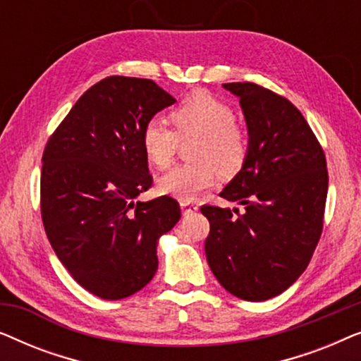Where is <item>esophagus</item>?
I'll return each mask as SVG.
<instances>
[{
  "label": "esophagus",
  "instance_id": "esophagus-1",
  "mask_svg": "<svg viewBox=\"0 0 361 361\" xmlns=\"http://www.w3.org/2000/svg\"><path fill=\"white\" fill-rule=\"evenodd\" d=\"M180 209H182V214L189 215V214H194V212L199 210V205H195L194 202L182 200V202H180Z\"/></svg>",
  "mask_w": 361,
  "mask_h": 361
}]
</instances>
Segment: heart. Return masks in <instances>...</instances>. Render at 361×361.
Instances as JSON below:
<instances>
[{"instance_id":"obj_1","label":"heart","mask_w":361,"mask_h":361,"mask_svg":"<svg viewBox=\"0 0 361 361\" xmlns=\"http://www.w3.org/2000/svg\"><path fill=\"white\" fill-rule=\"evenodd\" d=\"M169 121L151 120L141 131V147L146 159L157 169L171 166L179 140L195 137L189 147L194 162L180 164L157 180L161 194L180 200L195 199L216 180V169L233 176L245 166L250 137L245 126L235 120L228 103L207 92H192L169 108Z\"/></svg>"}]
</instances>
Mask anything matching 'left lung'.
I'll use <instances>...</instances> for the list:
<instances>
[{
    "label": "left lung",
    "instance_id": "left-lung-1",
    "mask_svg": "<svg viewBox=\"0 0 361 361\" xmlns=\"http://www.w3.org/2000/svg\"><path fill=\"white\" fill-rule=\"evenodd\" d=\"M224 87L240 98L250 152L220 197L245 212L202 205L210 221L205 255L230 294L258 302L284 293L312 258L324 226L327 161L288 98L251 82Z\"/></svg>",
    "mask_w": 361,
    "mask_h": 361
}]
</instances>
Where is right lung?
<instances>
[{
  "mask_svg": "<svg viewBox=\"0 0 361 361\" xmlns=\"http://www.w3.org/2000/svg\"><path fill=\"white\" fill-rule=\"evenodd\" d=\"M176 100L149 78L113 75L88 88L42 154L41 215L57 258L88 293L130 298L154 278L157 240L180 219L152 185L141 131Z\"/></svg>",
  "mask_w": 361,
  "mask_h": 361,
  "instance_id": "add662e5",
  "label": "right lung"
}]
</instances>
